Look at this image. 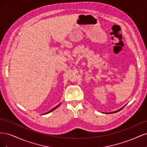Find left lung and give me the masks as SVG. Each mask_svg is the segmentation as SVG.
<instances>
[{
    "label": "left lung",
    "instance_id": "8db88e82",
    "mask_svg": "<svg viewBox=\"0 0 147 147\" xmlns=\"http://www.w3.org/2000/svg\"><path fill=\"white\" fill-rule=\"evenodd\" d=\"M123 109V108H121V109H119V110H117V111H115V112H111V113H116V112H119V110H121V109Z\"/></svg>",
    "mask_w": 147,
    "mask_h": 147
}]
</instances>
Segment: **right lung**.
I'll list each match as a JSON object with an SVG mask.
<instances>
[{
	"mask_svg": "<svg viewBox=\"0 0 147 147\" xmlns=\"http://www.w3.org/2000/svg\"><path fill=\"white\" fill-rule=\"evenodd\" d=\"M59 105H60V104H59V105H57V106H56V107H55V108H53V109H51V110H50V111H49V112H47V113H46V114H47V113H50V112H52V111H53V110H55V109H56V108H57V107H58V106H59Z\"/></svg>",
	"mask_w": 147,
	"mask_h": 147,
	"instance_id": "1",
	"label": "right lung"
}]
</instances>
